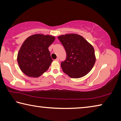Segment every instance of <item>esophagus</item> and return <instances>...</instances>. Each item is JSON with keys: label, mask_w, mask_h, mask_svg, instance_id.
Here are the masks:
<instances>
[{"label": "esophagus", "mask_w": 121, "mask_h": 121, "mask_svg": "<svg viewBox=\"0 0 121 121\" xmlns=\"http://www.w3.org/2000/svg\"><path fill=\"white\" fill-rule=\"evenodd\" d=\"M56 61H59V58H56Z\"/></svg>", "instance_id": "1"}]
</instances>
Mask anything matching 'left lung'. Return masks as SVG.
Here are the masks:
<instances>
[{
	"label": "left lung",
	"mask_w": 121,
	"mask_h": 121,
	"mask_svg": "<svg viewBox=\"0 0 121 121\" xmlns=\"http://www.w3.org/2000/svg\"><path fill=\"white\" fill-rule=\"evenodd\" d=\"M66 51L67 58L61 63L62 71L71 78L87 75L95 62V49L82 36L68 34L58 37Z\"/></svg>",
	"instance_id": "left-lung-1"
}]
</instances>
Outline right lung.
I'll return each mask as SVG.
<instances>
[{
	"mask_svg": "<svg viewBox=\"0 0 121 121\" xmlns=\"http://www.w3.org/2000/svg\"><path fill=\"white\" fill-rule=\"evenodd\" d=\"M55 37L35 34L24 40L18 52L17 60L21 71L31 77H38L48 70L53 61L48 47Z\"/></svg>",
	"mask_w": 121,
	"mask_h": 121,
	"instance_id": "1",
	"label": "right lung"
}]
</instances>
